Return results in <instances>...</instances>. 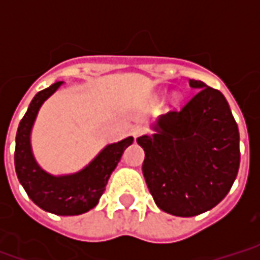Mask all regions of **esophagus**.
Listing matches in <instances>:
<instances>
[{"instance_id": "esophagus-1", "label": "esophagus", "mask_w": 260, "mask_h": 260, "mask_svg": "<svg viewBox=\"0 0 260 260\" xmlns=\"http://www.w3.org/2000/svg\"><path fill=\"white\" fill-rule=\"evenodd\" d=\"M131 134H132V136H134V138L136 139V138H139V136L145 134V128H143V126H141V125L134 126V128H132V131H131Z\"/></svg>"}]
</instances>
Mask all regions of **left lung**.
<instances>
[{"mask_svg": "<svg viewBox=\"0 0 260 260\" xmlns=\"http://www.w3.org/2000/svg\"><path fill=\"white\" fill-rule=\"evenodd\" d=\"M196 89L180 111L164 114L156 134L136 142L145 150L143 177L163 212L192 217L223 201L240 169V132L221 91L189 79Z\"/></svg>", "mask_w": 260, "mask_h": 260, "instance_id": "8db88e82", "label": "left lung"}]
</instances>
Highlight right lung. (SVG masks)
I'll return each instance as SVG.
<instances>
[{"label":"right lung","instance_id":"1","mask_svg":"<svg viewBox=\"0 0 260 260\" xmlns=\"http://www.w3.org/2000/svg\"><path fill=\"white\" fill-rule=\"evenodd\" d=\"M62 85L55 82L39 91L29 104L16 132L15 170L26 193L37 206L58 216H75L89 212L99 203L113 173L134 138H125L103 149L90 163L75 174L51 175L37 164L30 145V132L42 104Z\"/></svg>","mask_w":260,"mask_h":260}]
</instances>
